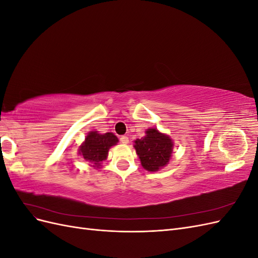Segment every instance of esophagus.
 I'll list each match as a JSON object with an SVG mask.
<instances>
[{"label":"esophagus","instance_id":"obj_1","mask_svg":"<svg viewBox=\"0 0 258 258\" xmlns=\"http://www.w3.org/2000/svg\"><path fill=\"white\" fill-rule=\"evenodd\" d=\"M120 142L122 143V144H128L129 143V138L128 137H126V136H122V137H120Z\"/></svg>","mask_w":258,"mask_h":258}]
</instances>
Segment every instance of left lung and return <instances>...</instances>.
I'll return each mask as SVG.
<instances>
[{
  "label": "left lung",
  "instance_id": "obj_1",
  "mask_svg": "<svg viewBox=\"0 0 258 258\" xmlns=\"http://www.w3.org/2000/svg\"><path fill=\"white\" fill-rule=\"evenodd\" d=\"M145 134L143 138L136 140L135 148L142 167L156 172L168 165L174 144L172 139L156 128L147 129Z\"/></svg>",
  "mask_w": 258,
  "mask_h": 258
}]
</instances>
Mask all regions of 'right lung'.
I'll use <instances>...</instances> for the list:
<instances>
[{
    "mask_svg": "<svg viewBox=\"0 0 258 258\" xmlns=\"http://www.w3.org/2000/svg\"><path fill=\"white\" fill-rule=\"evenodd\" d=\"M118 142L117 137L112 132L101 135L98 131H90L80 146V155L85 160L93 163V168H100L101 162L106 159L108 150Z\"/></svg>",
    "mask_w": 258,
    "mask_h": 258,
    "instance_id": "1",
    "label": "right lung"
}]
</instances>
